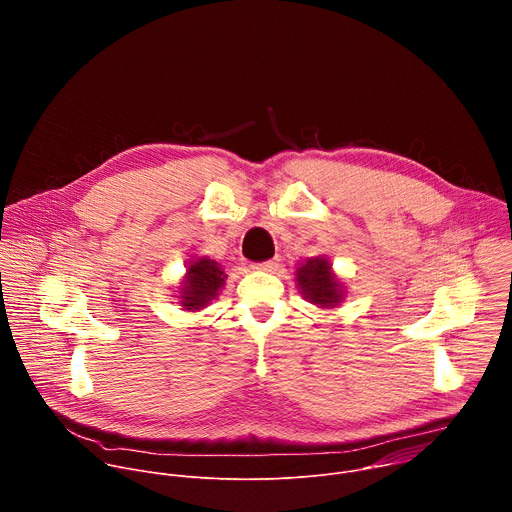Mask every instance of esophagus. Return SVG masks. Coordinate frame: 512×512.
Returning <instances> with one entry per match:
<instances>
[{"label":"esophagus","instance_id":"obj_1","mask_svg":"<svg viewBox=\"0 0 512 512\" xmlns=\"http://www.w3.org/2000/svg\"><path fill=\"white\" fill-rule=\"evenodd\" d=\"M279 257H273V259H269V261H265V263H257V265H253V269H261V271H277V267H279Z\"/></svg>","mask_w":512,"mask_h":512}]
</instances>
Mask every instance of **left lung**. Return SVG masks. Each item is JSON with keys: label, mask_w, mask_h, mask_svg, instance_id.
Wrapping results in <instances>:
<instances>
[{"label": "left lung", "mask_w": 512, "mask_h": 512, "mask_svg": "<svg viewBox=\"0 0 512 512\" xmlns=\"http://www.w3.org/2000/svg\"><path fill=\"white\" fill-rule=\"evenodd\" d=\"M296 281L304 300L320 308H336L344 298L342 283L332 273L330 261L322 255L306 259L296 269Z\"/></svg>", "instance_id": "left-lung-1"}]
</instances>
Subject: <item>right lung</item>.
<instances>
[{
  "label": "right lung",
  "mask_w": 512,
  "mask_h": 512,
  "mask_svg": "<svg viewBox=\"0 0 512 512\" xmlns=\"http://www.w3.org/2000/svg\"><path fill=\"white\" fill-rule=\"evenodd\" d=\"M225 269L221 263L208 257H198L190 261L182 287H180V304L184 310L198 312L206 308L225 285Z\"/></svg>",
  "instance_id": "right-lung-1"
}]
</instances>
